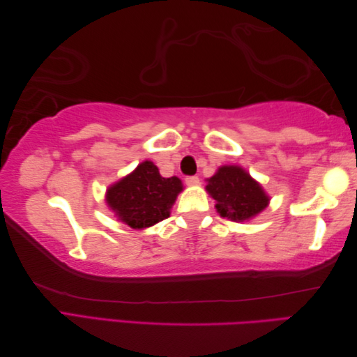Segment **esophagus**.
<instances>
[{
    "label": "esophagus",
    "instance_id": "esophagus-1",
    "mask_svg": "<svg viewBox=\"0 0 357 357\" xmlns=\"http://www.w3.org/2000/svg\"><path fill=\"white\" fill-rule=\"evenodd\" d=\"M185 184L190 185V187L198 185L199 184V178L198 176H187L185 178Z\"/></svg>",
    "mask_w": 357,
    "mask_h": 357
}]
</instances>
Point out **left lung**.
I'll list each match as a JSON object with an SVG mask.
<instances>
[{"mask_svg":"<svg viewBox=\"0 0 357 357\" xmlns=\"http://www.w3.org/2000/svg\"><path fill=\"white\" fill-rule=\"evenodd\" d=\"M206 190L216 201L222 218L234 222L248 221L268 206V195L239 165H222L207 179Z\"/></svg>","mask_w":357,"mask_h":357,"instance_id":"obj_1","label":"left lung"}]
</instances>
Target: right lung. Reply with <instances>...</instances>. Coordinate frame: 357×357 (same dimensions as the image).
<instances>
[{
    "label": "right lung",
    "instance_id": "right-lung-1",
    "mask_svg": "<svg viewBox=\"0 0 357 357\" xmlns=\"http://www.w3.org/2000/svg\"><path fill=\"white\" fill-rule=\"evenodd\" d=\"M181 192L183 183L179 178H162L153 162L144 161L109 187L105 201L121 222L141 230L169 218Z\"/></svg>",
    "mask_w": 357,
    "mask_h": 357
}]
</instances>
